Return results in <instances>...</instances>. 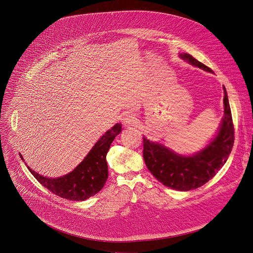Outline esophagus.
Returning a JSON list of instances; mask_svg holds the SVG:
<instances>
[{"label": "esophagus", "mask_w": 253, "mask_h": 253, "mask_svg": "<svg viewBox=\"0 0 253 253\" xmlns=\"http://www.w3.org/2000/svg\"><path fill=\"white\" fill-rule=\"evenodd\" d=\"M122 120H123V123L125 124V125H126V126H133V125H135L136 124V118L134 117V115H132V114H126V115H124L123 116V118H122Z\"/></svg>", "instance_id": "34e87169"}]
</instances>
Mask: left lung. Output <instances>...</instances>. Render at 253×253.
<instances>
[{
    "instance_id": "1",
    "label": "left lung",
    "mask_w": 253,
    "mask_h": 253,
    "mask_svg": "<svg viewBox=\"0 0 253 253\" xmlns=\"http://www.w3.org/2000/svg\"><path fill=\"white\" fill-rule=\"evenodd\" d=\"M179 57L189 64L212 73L205 64L188 53ZM224 90V115L215 135L202 150L181 155L160 142L143 137V158L150 172L165 186L177 191L197 189L211 180L225 165L234 145V126L228 94Z\"/></svg>"
}]
</instances>
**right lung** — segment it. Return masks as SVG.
Listing matches in <instances>:
<instances>
[{
  "label": "right lung",
  "mask_w": 253,
  "mask_h": 253,
  "mask_svg": "<svg viewBox=\"0 0 253 253\" xmlns=\"http://www.w3.org/2000/svg\"><path fill=\"white\" fill-rule=\"evenodd\" d=\"M121 131L122 124H116L98 139L72 171L63 176L45 177L25 165L37 180L53 194L70 201H84L97 194L104 187L108 178L106 155L110 145ZM20 158L24 162L22 155Z\"/></svg>",
  "instance_id": "obj_1"
}]
</instances>
